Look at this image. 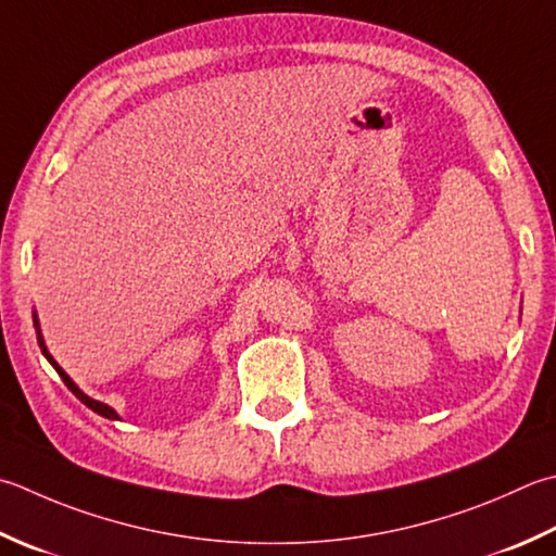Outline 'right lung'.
Masks as SVG:
<instances>
[{
	"label": "right lung",
	"mask_w": 556,
	"mask_h": 556,
	"mask_svg": "<svg viewBox=\"0 0 556 556\" xmlns=\"http://www.w3.org/2000/svg\"><path fill=\"white\" fill-rule=\"evenodd\" d=\"M33 323H36L38 325V318H33ZM38 344H40V350H42V354H46L48 356V362L54 366V371H58L60 374V378L64 380V386H67L70 390H72V393L76 395V397H79L81 402H84V405L86 407H89V409H93L96 412V415H101V417H108V419H117V415H115V412L111 409V407H108V405H103V402H98V400H91L89 395H84L81 393V390L79 388H76L74 383H72V378L67 376V374H64L62 371V368L58 366V364H54V358L48 354V350H46V344H42V337H40V330H38Z\"/></svg>",
	"instance_id": "obj_1"
}]
</instances>
